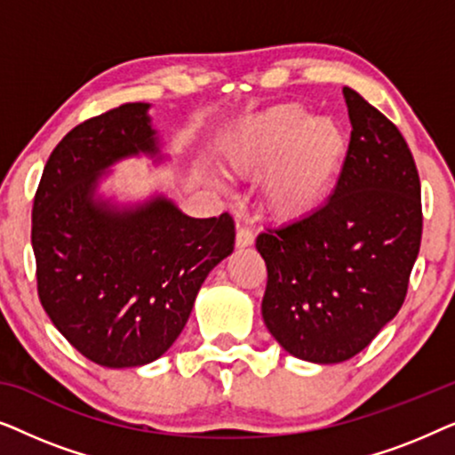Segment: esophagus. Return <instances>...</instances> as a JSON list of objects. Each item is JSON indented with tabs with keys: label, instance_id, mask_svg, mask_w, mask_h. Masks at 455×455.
Instances as JSON below:
<instances>
[{
	"label": "esophagus",
	"instance_id": "esophagus-1",
	"mask_svg": "<svg viewBox=\"0 0 455 455\" xmlns=\"http://www.w3.org/2000/svg\"><path fill=\"white\" fill-rule=\"evenodd\" d=\"M254 244V235L248 228L244 226H238V229H235V246L238 248H248Z\"/></svg>",
	"mask_w": 455,
	"mask_h": 455
}]
</instances>
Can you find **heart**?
Segmentation results:
<instances>
[{
	"label": "heart",
	"instance_id": "b5f03b06",
	"mask_svg": "<svg viewBox=\"0 0 455 455\" xmlns=\"http://www.w3.org/2000/svg\"><path fill=\"white\" fill-rule=\"evenodd\" d=\"M346 134L333 117L277 103L246 117L220 142L228 173L259 178L263 209L273 220H302L321 207L344 164Z\"/></svg>",
	"mask_w": 455,
	"mask_h": 455
}]
</instances>
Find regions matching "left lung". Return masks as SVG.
<instances>
[{"instance_id": "left-lung-1", "label": "left lung", "mask_w": 455, "mask_h": 455, "mask_svg": "<svg viewBox=\"0 0 455 455\" xmlns=\"http://www.w3.org/2000/svg\"><path fill=\"white\" fill-rule=\"evenodd\" d=\"M352 136L321 209L259 234L267 265L263 319L291 356H356L402 308L420 251V180L394 124L344 89Z\"/></svg>"}]
</instances>
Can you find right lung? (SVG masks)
Here are the masks:
<instances>
[{
  "mask_svg": "<svg viewBox=\"0 0 455 455\" xmlns=\"http://www.w3.org/2000/svg\"><path fill=\"white\" fill-rule=\"evenodd\" d=\"M148 109L126 103L70 130L49 155L33 204L43 308L84 358L108 369L164 356L211 269L234 251L228 213L196 220L165 195L136 204L99 195L117 161L165 159Z\"/></svg>",
  "mask_w": 455,
  "mask_h": 455,
  "instance_id": "1",
  "label": "right lung"
}]
</instances>
